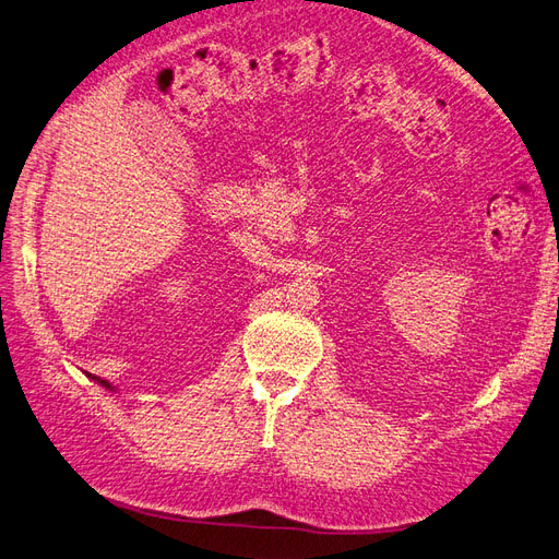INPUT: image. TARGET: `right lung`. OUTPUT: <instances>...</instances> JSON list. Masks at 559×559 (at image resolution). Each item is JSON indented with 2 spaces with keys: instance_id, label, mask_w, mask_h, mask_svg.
I'll return each mask as SVG.
<instances>
[{
  "instance_id": "right-lung-1",
  "label": "right lung",
  "mask_w": 559,
  "mask_h": 559,
  "mask_svg": "<svg viewBox=\"0 0 559 559\" xmlns=\"http://www.w3.org/2000/svg\"><path fill=\"white\" fill-rule=\"evenodd\" d=\"M94 381H98L103 388H108V390H112V385L108 383V381H103V379H98V376H94Z\"/></svg>"
}]
</instances>
